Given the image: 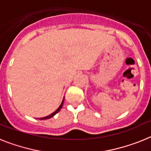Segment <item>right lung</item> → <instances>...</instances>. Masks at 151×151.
Instances as JSON below:
<instances>
[{"mask_svg":"<svg viewBox=\"0 0 151 151\" xmlns=\"http://www.w3.org/2000/svg\"><path fill=\"white\" fill-rule=\"evenodd\" d=\"M63 101H63H63H62V103H61L60 106L59 107H58V109H57V110H56L55 112H54V113H51V114H50V115L47 116L43 117V118H40V119H50V118H51V117H53V116H54L55 115V114H57V113H58V112H59L60 110V109H61V108H62L63 105Z\"/></svg>","mask_w":151,"mask_h":151,"instance_id":"obj_1","label":"right lung"}]
</instances>
